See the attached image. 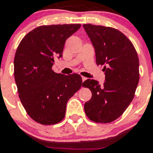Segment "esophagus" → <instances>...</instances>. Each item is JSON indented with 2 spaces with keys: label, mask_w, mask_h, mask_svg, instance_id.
Here are the masks:
<instances>
[{
  "label": "esophagus",
  "mask_w": 153,
  "mask_h": 153,
  "mask_svg": "<svg viewBox=\"0 0 153 153\" xmlns=\"http://www.w3.org/2000/svg\"><path fill=\"white\" fill-rule=\"evenodd\" d=\"M81 78H82V82L83 81H85V80H86V78H85V77H84V76H81Z\"/></svg>",
  "instance_id": "1"
}]
</instances>
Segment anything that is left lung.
<instances>
[{
    "label": "left lung",
    "mask_w": 153,
    "mask_h": 153,
    "mask_svg": "<svg viewBox=\"0 0 153 153\" xmlns=\"http://www.w3.org/2000/svg\"><path fill=\"white\" fill-rule=\"evenodd\" d=\"M96 52V64L104 65L105 82L88 79L82 86L88 88L91 99L84 110L89 119L109 123L127 109L138 85L139 58L134 45L123 33L111 27L83 24Z\"/></svg>",
    "instance_id": "1"
}]
</instances>
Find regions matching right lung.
<instances>
[{"label": "right lung", "instance_id": "add662e5", "mask_svg": "<svg viewBox=\"0 0 153 153\" xmlns=\"http://www.w3.org/2000/svg\"><path fill=\"white\" fill-rule=\"evenodd\" d=\"M80 24L40 26L22 39L14 57V78L19 99L35 122L51 125L64 119L66 105L82 85L78 74L52 70L54 57H62L66 39Z\"/></svg>", "mask_w": 153, "mask_h": 153}]
</instances>
